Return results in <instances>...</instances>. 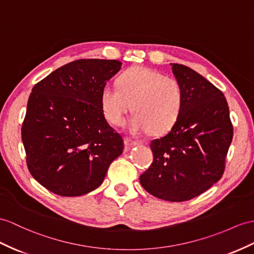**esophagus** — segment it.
I'll return each instance as SVG.
<instances>
[{
	"instance_id": "1",
	"label": "esophagus",
	"mask_w": 254,
	"mask_h": 254,
	"mask_svg": "<svg viewBox=\"0 0 254 254\" xmlns=\"http://www.w3.org/2000/svg\"><path fill=\"white\" fill-rule=\"evenodd\" d=\"M139 144H140V142L137 141V140H133V139L128 138V137L125 138V145H126L127 148H130L134 145H139Z\"/></svg>"
}]
</instances>
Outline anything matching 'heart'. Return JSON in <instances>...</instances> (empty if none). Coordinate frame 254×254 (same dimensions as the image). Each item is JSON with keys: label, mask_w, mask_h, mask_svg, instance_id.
<instances>
[{"label": "heart", "mask_w": 254, "mask_h": 254, "mask_svg": "<svg viewBox=\"0 0 254 254\" xmlns=\"http://www.w3.org/2000/svg\"><path fill=\"white\" fill-rule=\"evenodd\" d=\"M116 87L101 91V109L106 119L115 126H122L125 115L134 112L129 129L141 132L164 133L177 123L183 108V90L172 76L144 66H132L116 78Z\"/></svg>", "instance_id": "b5f03b06"}]
</instances>
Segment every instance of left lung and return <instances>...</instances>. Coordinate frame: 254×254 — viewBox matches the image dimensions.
I'll use <instances>...</instances> for the list:
<instances>
[{
  "instance_id": "8db88e82",
  "label": "left lung",
  "mask_w": 254,
  "mask_h": 254,
  "mask_svg": "<svg viewBox=\"0 0 254 254\" xmlns=\"http://www.w3.org/2000/svg\"><path fill=\"white\" fill-rule=\"evenodd\" d=\"M171 66L183 108L169 132L151 141L153 163L140 183L157 198L179 202L202 194L223 176L233 125L223 92L189 66Z\"/></svg>"
}]
</instances>
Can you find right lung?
<instances>
[{"mask_svg": "<svg viewBox=\"0 0 254 254\" xmlns=\"http://www.w3.org/2000/svg\"><path fill=\"white\" fill-rule=\"evenodd\" d=\"M121 65L117 60L78 59L34 85L21 139L31 176L48 190L65 197L89 193L123 153L122 135L101 109V91Z\"/></svg>", "mask_w": 254, "mask_h": 254, "instance_id": "add662e5", "label": "right lung"}]
</instances>
